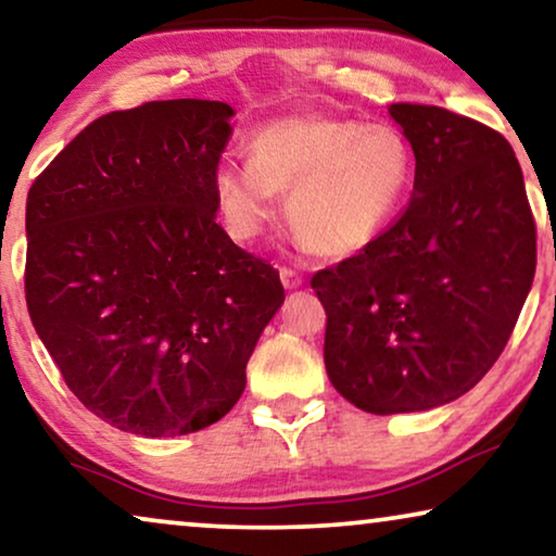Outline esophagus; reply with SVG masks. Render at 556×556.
I'll list each match as a JSON object with an SVG mask.
<instances>
[{
    "instance_id": "esophagus-1",
    "label": "esophagus",
    "mask_w": 556,
    "mask_h": 556,
    "mask_svg": "<svg viewBox=\"0 0 556 556\" xmlns=\"http://www.w3.org/2000/svg\"><path fill=\"white\" fill-rule=\"evenodd\" d=\"M279 279H282V285L287 287V290H300V287L305 285V279H302L298 271L287 269V266H282V269H279Z\"/></svg>"
}]
</instances>
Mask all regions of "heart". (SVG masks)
Wrapping results in <instances>:
<instances>
[{"mask_svg": "<svg viewBox=\"0 0 556 556\" xmlns=\"http://www.w3.org/2000/svg\"><path fill=\"white\" fill-rule=\"evenodd\" d=\"M249 160L213 167V195L228 231L256 241L290 190L292 228L315 254L345 258L379 239L404 208L414 152L402 131L336 114L279 116L247 142Z\"/></svg>", "mask_w": 556, "mask_h": 556, "instance_id": "obj_1", "label": "heart"}]
</instances>
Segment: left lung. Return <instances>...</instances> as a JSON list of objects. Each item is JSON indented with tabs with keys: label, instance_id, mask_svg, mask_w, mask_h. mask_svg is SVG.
Here are the masks:
<instances>
[{
	"label": "left lung",
	"instance_id": "left-lung-1",
	"mask_svg": "<svg viewBox=\"0 0 556 556\" xmlns=\"http://www.w3.org/2000/svg\"><path fill=\"white\" fill-rule=\"evenodd\" d=\"M412 144V201L358 256L313 277L325 368L368 414L468 394L506 348L536 271L523 175L498 131L440 106L391 103Z\"/></svg>",
	"mask_w": 556,
	"mask_h": 556
}]
</instances>
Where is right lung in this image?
I'll use <instances>...</instances> for the list:
<instances>
[{
    "instance_id": "right-lung-1",
    "label": "right lung",
    "mask_w": 556,
    "mask_h": 556,
    "mask_svg": "<svg viewBox=\"0 0 556 556\" xmlns=\"http://www.w3.org/2000/svg\"><path fill=\"white\" fill-rule=\"evenodd\" d=\"M236 111H111L27 195L25 294L65 383L111 427L180 438L226 417L285 302L279 271L216 224L213 167Z\"/></svg>"
}]
</instances>
